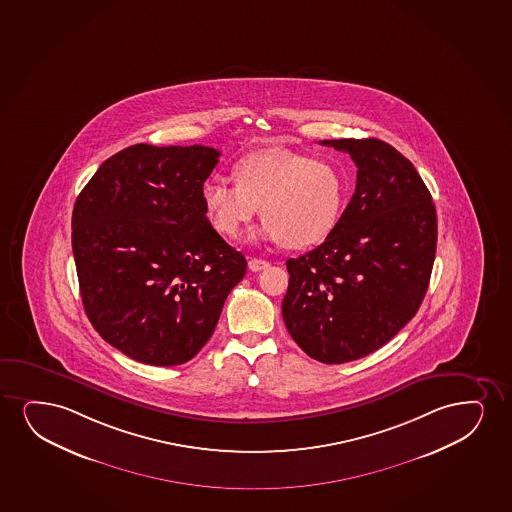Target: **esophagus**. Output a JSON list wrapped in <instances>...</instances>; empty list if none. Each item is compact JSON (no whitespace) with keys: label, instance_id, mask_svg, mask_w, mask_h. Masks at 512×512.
Returning <instances> with one entry per match:
<instances>
[{"label":"esophagus","instance_id":"1","mask_svg":"<svg viewBox=\"0 0 512 512\" xmlns=\"http://www.w3.org/2000/svg\"><path fill=\"white\" fill-rule=\"evenodd\" d=\"M247 265H249V270H251V272H261V270L268 268L270 263L265 261V259L251 258L249 259V263H247Z\"/></svg>","mask_w":512,"mask_h":512}]
</instances>
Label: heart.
Here are the masks:
<instances>
[{"instance_id": "heart-1", "label": "heart", "mask_w": 512, "mask_h": 512, "mask_svg": "<svg viewBox=\"0 0 512 512\" xmlns=\"http://www.w3.org/2000/svg\"><path fill=\"white\" fill-rule=\"evenodd\" d=\"M235 183L211 178L201 190L211 227L237 239L261 214L266 239L289 249L322 242L336 228L346 202L341 169L296 152H261L233 166Z\"/></svg>"}]
</instances>
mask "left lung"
<instances>
[{
  "instance_id": "left-lung-1",
  "label": "left lung",
  "mask_w": 512,
  "mask_h": 512,
  "mask_svg": "<svg viewBox=\"0 0 512 512\" xmlns=\"http://www.w3.org/2000/svg\"><path fill=\"white\" fill-rule=\"evenodd\" d=\"M355 161L356 188L336 228L287 259L285 327L306 355L346 363L388 343L414 317L431 279L438 220L414 164L377 138L324 140Z\"/></svg>"
}]
</instances>
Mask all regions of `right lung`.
Listing matches in <instances>:
<instances>
[{
  "label": "right lung",
  "instance_id": "obj_1",
  "mask_svg": "<svg viewBox=\"0 0 512 512\" xmlns=\"http://www.w3.org/2000/svg\"><path fill=\"white\" fill-rule=\"evenodd\" d=\"M218 157L204 145H131L102 162L76 199L72 253L86 315L136 362L192 360L246 275V258L202 206Z\"/></svg>",
  "mask_w": 512,
  "mask_h": 512
}]
</instances>
